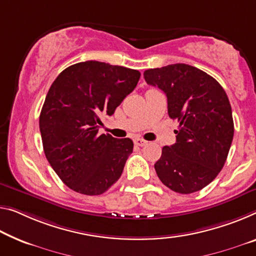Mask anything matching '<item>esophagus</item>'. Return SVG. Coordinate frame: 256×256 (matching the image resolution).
<instances>
[{
    "label": "esophagus",
    "instance_id": "34e87169",
    "mask_svg": "<svg viewBox=\"0 0 256 256\" xmlns=\"http://www.w3.org/2000/svg\"><path fill=\"white\" fill-rule=\"evenodd\" d=\"M135 144L138 145V146H145L148 144V142L143 140V138H136L135 140Z\"/></svg>",
    "mask_w": 256,
    "mask_h": 256
}]
</instances>
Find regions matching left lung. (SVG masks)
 <instances>
[{
  "label": "left lung",
  "mask_w": 256,
  "mask_h": 256,
  "mask_svg": "<svg viewBox=\"0 0 256 256\" xmlns=\"http://www.w3.org/2000/svg\"><path fill=\"white\" fill-rule=\"evenodd\" d=\"M144 78L166 94L169 118L180 122L176 143L164 146L154 164L156 175L178 194L202 190L221 172L232 143L229 98L213 76L191 65L146 70Z\"/></svg>",
  "instance_id": "left-lung-1"
}]
</instances>
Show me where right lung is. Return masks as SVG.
Segmentation results:
<instances>
[{"label": "right lung", "mask_w": 256, "mask_h": 256, "mask_svg": "<svg viewBox=\"0 0 256 256\" xmlns=\"http://www.w3.org/2000/svg\"><path fill=\"white\" fill-rule=\"evenodd\" d=\"M140 76L136 70L88 60L65 68L51 84L40 114L43 150L73 191L102 194L120 178L134 143L100 135V116H112Z\"/></svg>", "instance_id": "1"}]
</instances>
